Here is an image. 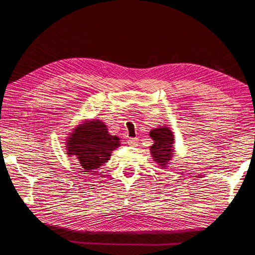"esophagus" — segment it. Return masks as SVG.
Returning <instances> with one entry per match:
<instances>
[{
    "mask_svg": "<svg viewBox=\"0 0 255 255\" xmlns=\"http://www.w3.org/2000/svg\"><path fill=\"white\" fill-rule=\"evenodd\" d=\"M128 143L129 144H137L138 143V138H128Z\"/></svg>",
    "mask_w": 255,
    "mask_h": 255,
    "instance_id": "34e87169",
    "label": "esophagus"
}]
</instances>
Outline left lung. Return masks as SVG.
<instances>
[{
	"label": "left lung",
	"instance_id": "8db88e82",
	"mask_svg": "<svg viewBox=\"0 0 255 255\" xmlns=\"http://www.w3.org/2000/svg\"><path fill=\"white\" fill-rule=\"evenodd\" d=\"M150 136L154 140L150 148L152 157L159 167L166 168L173 155L174 137L171 129L167 127H158L151 130Z\"/></svg>",
	"mask_w": 255,
	"mask_h": 255
}]
</instances>
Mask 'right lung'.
<instances>
[{"instance_id":"right-lung-1","label":"right lung","mask_w":255,"mask_h":255,"mask_svg":"<svg viewBox=\"0 0 255 255\" xmlns=\"http://www.w3.org/2000/svg\"><path fill=\"white\" fill-rule=\"evenodd\" d=\"M120 138L109 133L100 120L80 125L67 139V154L78 157L85 172H92L110 159L120 145Z\"/></svg>"}]
</instances>
